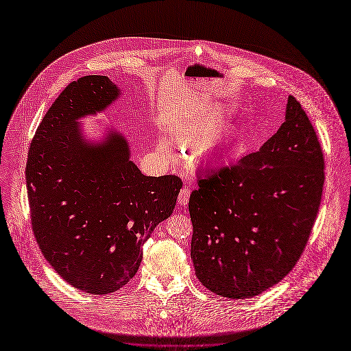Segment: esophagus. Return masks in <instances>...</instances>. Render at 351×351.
<instances>
[{
    "mask_svg": "<svg viewBox=\"0 0 351 351\" xmlns=\"http://www.w3.org/2000/svg\"><path fill=\"white\" fill-rule=\"evenodd\" d=\"M189 195H191V191L188 188H182L180 191V195H178V204L185 207L188 204V202H189Z\"/></svg>",
    "mask_w": 351,
    "mask_h": 351,
    "instance_id": "1",
    "label": "esophagus"
}]
</instances>
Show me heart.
I'll list each match as a JSON object with an SVG mask.
<instances>
[{
	"instance_id": "obj_1",
	"label": "heart",
	"mask_w": 351,
	"mask_h": 351,
	"mask_svg": "<svg viewBox=\"0 0 351 351\" xmlns=\"http://www.w3.org/2000/svg\"><path fill=\"white\" fill-rule=\"evenodd\" d=\"M213 121H214V117H210L200 126L195 128V132L207 130L211 126ZM237 140H239V132L233 125L222 126L218 132H215L211 137L206 140V143L202 145L200 154L208 159L225 158L228 155H232L237 149ZM158 151L166 158L173 156L171 145L166 138L160 140V143L158 144Z\"/></svg>"
}]
</instances>
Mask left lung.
Segmentation results:
<instances>
[{
    "label": "left lung",
    "instance_id": "left-lung-1",
    "mask_svg": "<svg viewBox=\"0 0 351 351\" xmlns=\"http://www.w3.org/2000/svg\"><path fill=\"white\" fill-rule=\"evenodd\" d=\"M324 158L300 104L256 152L199 177L189 197L191 258L199 281L230 299L259 295L295 266L324 186Z\"/></svg>",
    "mask_w": 351,
    "mask_h": 351
}]
</instances>
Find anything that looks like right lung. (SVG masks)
<instances>
[{"mask_svg": "<svg viewBox=\"0 0 351 351\" xmlns=\"http://www.w3.org/2000/svg\"><path fill=\"white\" fill-rule=\"evenodd\" d=\"M119 96L108 77L71 82L40 123L26 165L32 226L45 259L93 295L133 278L143 244L171 215L182 186L176 176H144L118 130L100 141L84 136L80 119L106 111Z\"/></svg>", "mask_w": 351, "mask_h": 351, "instance_id": "obj_1", "label": "right lung"}]
</instances>
